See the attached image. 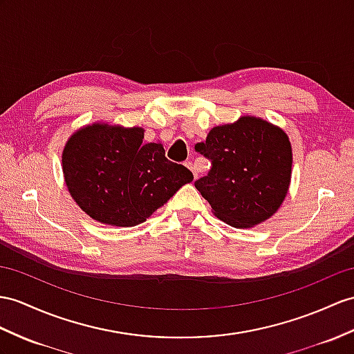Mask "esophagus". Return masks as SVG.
Wrapping results in <instances>:
<instances>
[{"label": "esophagus", "instance_id": "esophagus-1", "mask_svg": "<svg viewBox=\"0 0 354 354\" xmlns=\"http://www.w3.org/2000/svg\"><path fill=\"white\" fill-rule=\"evenodd\" d=\"M186 167L192 171L194 178H196V177H198V172H196V167L194 165V163H192V162H186Z\"/></svg>", "mask_w": 354, "mask_h": 354}]
</instances>
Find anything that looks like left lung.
I'll return each instance as SVG.
<instances>
[{
    "instance_id": "8db88e82",
    "label": "left lung",
    "mask_w": 354,
    "mask_h": 354,
    "mask_svg": "<svg viewBox=\"0 0 354 354\" xmlns=\"http://www.w3.org/2000/svg\"><path fill=\"white\" fill-rule=\"evenodd\" d=\"M195 150L212 162L195 182L216 216L251 228L277 213L291 180V144L282 129L263 118L240 117L213 127Z\"/></svg>"
}]
</instances>
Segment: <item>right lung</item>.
Listing matches in <instances>:
<instances>
[{
  "label": "right lung",
  "instance_id": "obj_1",
  "mask_svg": "<svg viewBox=\"0 0 354 354\" xmlns=\"http://www.w3.org/2000/svg\"><path fill=\"white\" fill-rule=\"evenodd\" d=\"M144 129L94 123L75 132L63 151L66 185L94 221L133 227L194 180L165 158L162 144H144Z\"/></svg>",
  "mask_w": 354,
  "mask_h": 354
}]
</instances>
